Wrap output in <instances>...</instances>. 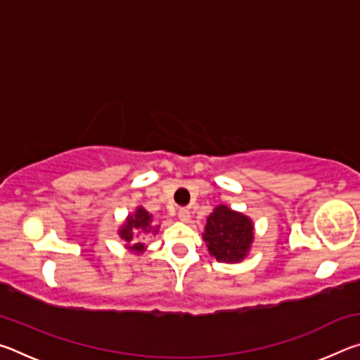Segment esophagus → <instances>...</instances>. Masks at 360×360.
I'll list each match as a JSON object with an SVG mask.
<instances>
[{
  "label": "esophagus",
  "instance_id": "1",
  "mask_svg": "<svg viewBox=\"0 0 360 360\" xmlns=\"http://www.w3.org/2000/svg\"><path fill=\"white\" fill-rule=\"evenodd\" d=\"M178 217L181 219V221H188L191 219V211H188L187 208H179L178 210Z\"/></svg>",
  "mask_w": 360,
  "mask_h": 360
}]
</instances>
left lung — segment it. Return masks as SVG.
<instances>
[{
	"label": "left lung",
	"instance_id": "obj_1",
	"mask_svg": "<svg viewBox=\"0 0 360 360\" xmlns=\"http://www.w3.org/2000/svg\"><path fill=\"white\" fill-rule=\"evenodd\" d=\"M254 238L251 219L219 205L206 221L203 240L219 262L235 264L245 259Z\"/></svg>",
	"mask_w": 360,
	"mask_h": 360
}]
</instances>
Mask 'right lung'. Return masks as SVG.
Segmentation results:
<instances>
[{
	"label": "right lung",
	"instance_id": "add662e5",
	"mask_svg": "<svg viewBox=\"0 0 360 360\" xmlns=\"http://www.w3.org/2000/svg\"><path fill=\"white\" fill-rule=\"evenodd\" d=\"M150 230H152V216L144 208L139 206L135 214H130L129 219H127V222L124 224V227L120 229L119 235L122 240L129 241L130 243L129 248L138 254L144 251V243L135 235L143 233V231L144 233H148Z\"/></svg>",
	"mask_w": 360,
	"mask_h": 360
}]
</instances>
